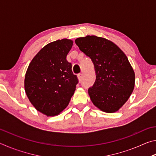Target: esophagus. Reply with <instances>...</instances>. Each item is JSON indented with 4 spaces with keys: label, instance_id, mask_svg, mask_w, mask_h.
<instances>
[{
    "label": "esophagus",
    "instance_id": "esophagus-1",
    "mask_svg": "<svg viewBox=\"0 0 156 156\" xmlns=\"http://www.w3.org/2000/svg\"><path fill=\"white\" fill-rule=\"evenodd\" d=\"M78 78L79 81H81L82 79H83V73H79V74L78 75Z\"/></svg>",
    "mask_w": 156,
    "mask_h": 156
}]
</instances>
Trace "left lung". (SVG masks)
<instances>
[{"label":"left lung","mask_w":156,"mask_h":156,"mask_svg":"<svg viewBox=\"0 0 156 156\" xmlns=\"http://www.w3.org/2000/svg\"><path fill=\"white\" fill-rule=\"evenodd\" d=\"M75 43L94 63L96 78L88 89L93 104L104 112H117L135 85V73L127 57L113 42L101 37L87 36Z\"/></svg>","instance_id":"left-lung-1"}]
</instances>
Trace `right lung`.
Wrapping results in <instances>:
<instances>
[{"mask_svg": "<svg viewBox=\"0 0 156 156\" xmlns=\"http://www.w3.org/2000/svg\"><path fill=\"white\" fill-rule=\"evenodd\" d=\"M73 41L58 40L41 49L29 65L25 90L29 100L47 116L59 114L67 107L78 83L66 58Z\"/></svg>", "mask_w": 156, "mask_h": 156, "instance_id": "right-lung-1", "label": "right lung"}]
</instances>
